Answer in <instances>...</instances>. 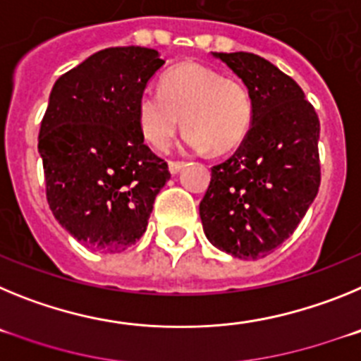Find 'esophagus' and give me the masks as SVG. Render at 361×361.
Returning <instances> with one entry per match:
<instances>
[{"mask_svg": "<svg viewBox=\"0 0 361 361\" xmlns=\"http://www.w3.org/2000/svg\"><path fill=\"white\" fill-rule=\"evenodd\" d=\"M184 166H186V162L183 161H170L168 162V170H170V173H178Z\"/></svg>", "mask_w": 361, "mask_h": 361, "instance_id": "34e87169", "label": "esophagus"}]
</instances>
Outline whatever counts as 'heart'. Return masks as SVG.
Masks as SVG:
<instances>
[{
    "mask_svg": "<svg viewBox=\"0 0 361 361\" xmlns=\"http://www.w3.org/2000/svg\"><path fill=\"white\" fill-rule=\"evenodd\" d=\"M183 117L191 148L228 153L250 133L253 99L237 79L199 63H183L162 78L161 90H142L137 119L146 141L164 152L183 126Z\"/></svg>",
    "mask_w": 361,
    "mask_h": 361,
    "instance_id": "b5f03b06",
    "label": "heart"
}]
</instances>
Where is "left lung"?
Listing matches in <instances>:
<instances>
[{
    "label": "left lung",
    "mask_w": 361,
    "mask_h": 361,
    "mask_svg": "<svg viewBox=\"0 0 361 361\" xmlns=\"http://www.w3.org/2000/svg\"><path fill=\"white\" fill-rule=\"evenodd\" d=\"M253 99V123L228 161L212 168L200 220L215 247L257 260L288 240L320 188V121L289 75L250 52H215Z\"/></svg>",
    "instance_id": "1"
}]
</instances>
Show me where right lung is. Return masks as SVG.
Instances as JSON below:
<instances>
[{"label":"right lung","mask_w":361,"mask_h":361,"mask_svg":"<svg viewBox=\"0 0 361 361\" xmlns=\"http://www.w3.org/2000/svg\"><path fill=\"white\" fill-rule=\"evenodd\" d=\"M162 65L157 50L104 49L63 73L50 92L37 145L47 200L59 224L94 251L135 244L170 178L137 119L139 95Z\"/></svg>","instance_id":"1"}]
</instances>
